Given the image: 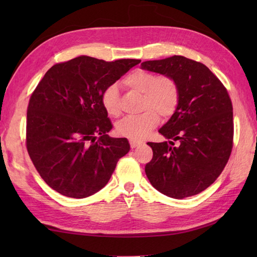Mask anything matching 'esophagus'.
Here are the masks:
<instances>
[{
  "label": "esophagus",
  "mask_w": 257,
  "mask_h": 257,
  "mask_svg": "<svg viewBox=\"0 0 257 257\" xmlns=\"http://www.w3.org/2000/svg\"><path fill=\"white\" fill-rule=\"evenodd\" d=\"M129 143H130V147H132V148H136V147L143 145V143H141V141H136V140H130Z\"/></svg>",
  "instance_id": "1"
}]
</instances>
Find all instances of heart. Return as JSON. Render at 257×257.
Instances as JSON below:
<instances>
[{
	"instance_id": "obj_1",
	"label": "heart",
	"mask_w": 257,
	"mask_h": 257,
	"mask_svg": "<svg viewBox=\"0 0 257 257\" xmlns=\"http://www.w3.org/2000/svg\"><path fill=\"white\" fill-rule=\"evenodd\" d=\"M122 84L127 88L143 94L138 116L124 117L116 123V133L130 139H141L159 122L161 117H169L176 111L180 100L178 83L170 76H156L147 70L137 69L124 77ZM102 106L111 117H118L121 111L119 92L116 85L109 86L101 96Z\"/></svg>"
}]
</instances>
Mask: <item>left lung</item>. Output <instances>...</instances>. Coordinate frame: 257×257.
Listing matches in <instances>:
<instances>
[{"mask_svg":"<svg viewBox=\"0 0 257 257\" xmlns=\"http://www.w3.org/2000/svg\"><path fill=\"white\" fill-rule=\"evenodd\" d=\"M141 69L170 76L180 89L176 111L159 129L167 141L148 143L154 157L146 165L147 177L152 187L170 198L198 194L215 181L231 155L230 96L205 65L184 56L147 61Z\"/></svg>","mask_w":257,"mask_h":257,"instance_id":"left-lung-1","label":"left lung"}]
</instances>
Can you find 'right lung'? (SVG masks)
<instances>
[{"instance_id": "right-lung-1", "label": "right lung", "mask_w": 257, "mask_h": 257, "mask_svg": "<svg viewBox=\"0 0 257 257\" xmlns=\"http://www.w3.org/2000/svg\"><path fill=\"white\" fill-rule=\"evenodd\" d=\"M140 62L81 55L54 65L38 83L27 107L26 147L53 190L83 199L108 183L130 145L107 135L112 124L101 96Z\"/></svg>"}]
</instances>
